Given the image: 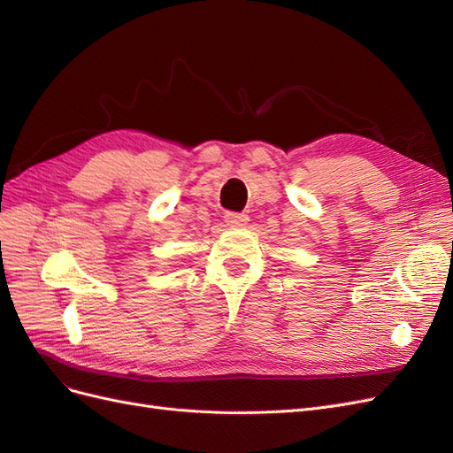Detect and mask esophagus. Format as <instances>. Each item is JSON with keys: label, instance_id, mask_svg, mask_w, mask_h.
Wrapping results in <instances>:
<instances>
[{"label": "esophagus", "instance_id": "34e87169", "mask_svg": "<svg viewBox=\"0 0 453 453\" xmlns=\"http://www.w3.org/2000/svg\"><path fill=\"white\" fill-rule=\"evenodd\" d=\"M225 221L230 225V226H243V225H248V221H250V217L245 215V213H236V211H228L226 215H225Z\"/></svg>", "mask_w": 453, "mask_h": 453}]
</instances>
